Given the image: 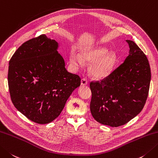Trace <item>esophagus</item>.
I'll use <instances>...</instances> for the list:
<instances>
[{"mask_svg": "<svg viewBox=\"0 0 158 158\" xmlns=\"http://www.w3.org/2000/svg\"><path fill=\"white\" fill-rule=\"evenodd\" d=\"M88 80L85 79V78H83L81 80V84L82 85H88Z\"/></svg>", "mask_w": 158, "mask_h": 158, "instance_id": "esophagus-1", "label": "esophagus"}]
</instances>
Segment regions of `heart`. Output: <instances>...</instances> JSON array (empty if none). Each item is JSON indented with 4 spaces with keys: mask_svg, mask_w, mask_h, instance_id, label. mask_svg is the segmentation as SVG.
Wrapping results in <instances>:
<instances>
[{
    "mask_svg": "<svg viewBox=\"0 0 158 158\" xmlns=\"http://www.w3.org/2000/svg\"><path fill=\"white\" fill-rule=\"evenodd\" d=\"M70 61L75 69H80L83 62L89 64V73L95 79H103L112 73L116 62V55L113 52L101 46L83 48L78 54L73 52Z\"/></svg>",
    "mask_w": 158,
    "mask_h": 158,
    "instance_id": "obj_1",
    "label": "heart"
}]
</instances>
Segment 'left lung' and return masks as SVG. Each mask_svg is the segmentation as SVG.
<instances>
[{
    "instance_id": "obj_1",
    "label": "left lung",
    "mask_w": 158,
    "mask_h": 158,
    "mask_svg": "<svg viewBox=\"0 0 158 158\" xmlns=\"http://www.w3.org/2000/svg\"><path fill=\"white\" fill-rule=\"evenodd\" d=\"M129 55L101 82H91L90 111L101 124L113 127L130 121L143 109L151 81L149 61L138 45L127 40Z\"/></svg>"
}]
</instances>
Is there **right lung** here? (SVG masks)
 <instances>
[{
	"label": "right lung",
	"instance_id": "right-lung-1",
	"mask_svg": "<svg viewBox=\"0 0 158 158\" xmlns=\"http://www.w3.org/2000/svg\"><path fill=\"white\" fill-rule=\"evenodd\" d=\"M60 45L46 35L23 43L9 63L8 85L15 107L39 124L54 120L81 84L80 77L65 68Z\"/></svg>",
	"mask_w": 158,
	"mask_h": 158
}]
</instances>
